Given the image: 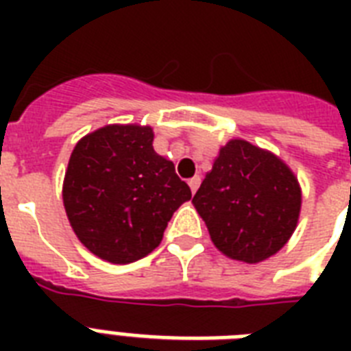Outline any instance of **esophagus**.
Wrapping results in <instances>:
<instances>
[{
	"instance_id": "34e87169",
	"label": "esophagus",
	"mask_w": 351,
	"mask_h": 351,
	"mask_svg": "<svg viewBox=\"0 0 351 351\" xmlns=\"http://www.w3.org/2000/svg\"><path fill=\"white\" fill-rule=\"evenodd\" d=\"M200 176H193L191 180H189V187H191V191L193 193H197V189L200 187Z\"/></svg>"
}]
</instances>
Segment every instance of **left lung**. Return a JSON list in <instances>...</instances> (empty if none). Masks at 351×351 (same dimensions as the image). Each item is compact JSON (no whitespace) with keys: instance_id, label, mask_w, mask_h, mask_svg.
Segmentation results:
<instances>
[{"instance_id":"left-lung-1","label":"left lung","mask_w":351,"mask_h":351,"mask_svg":"<svg viewBox=\"0 0 351 351\" xmlns=\"http://www.w3.org/2000/svg\"><path fill=\"white\" fill-rule=\"evenodd\" d=\"M193 204L222 253L255 264L275 255L295 231L300 187L275 154L231 140L220 149Z\"/></svg>"}]
</instances>
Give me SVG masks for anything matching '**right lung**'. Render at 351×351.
<instances>
[{"label": "right lung", "instance_id": "add662e5", "mask_svg": "<svg viewBox=\"0 0 351 351\" xmlns=\"http://www.w3.org/2000/svg\"><path fill=\"white\" fill-rule=\"evenodd\" d=\"M189 198L173 162L154 153L151 127L107 125L87 134L76 143L63 182L74 233L114 264L149 255Z\"/></svg>", "mask_w": 351, "mask_h": 351}]
</instances>
